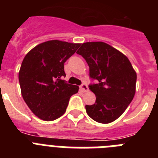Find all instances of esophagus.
Masks as SVG:
<instances>
[{
    "instance_id": "esophagus-1",
    "label": "esophagus",
    "mask_w": 158,
    "mask_h": 158,
    "mask_svg": "<svg viewBox=\"0 0 158 158\" xmlns=\"http://www.w3.org/2000/svg\"><path fill=\"white\" fill-rule=\"evenodd\" d=\"M80 89H81L83 92H87V91H89V88H88V87L86 85L85 83H83V84H82V85L80 86Z\"/></svg>"
}]
</instances>
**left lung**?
I'll use <instances>...</instances> for the list:
<instances>
[{
  "label": "left lung",
  "instance_id": "left-lung-1",
  "mask_svg": "<svg viewBox=\"0 0 158 158\" xmlns=\"http://www.w3.org/2000/svg\"><path fill=\"white\" fill-rule=\"evenodd\" d=\"M77 54L89 66L90 76L98 83L90 86L95 103L86 105L95 121L108 124L120 117L136 93V73L123 53L103 42H84Z\"/></svg>",
  "mask_w": 158,
  "mask_h": 158
}]
</instances>
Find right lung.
I'll return each mask as SVG.
<instances>
[{"label": "right lung", "mask_w": 158, "mask_h": 158, "mask_svg": "<svg viewBox=\"0 0 158 158\" xmlns=\"http://www.w3.org/2000/svg\"><path fill=\"white\" fill-rule=\"evenodd\" d=\"M80 43L50 40L38 44L26 54L20 68L21 92L31 112L46 121L65 113L71 96L79 87L65 83L64 63Z\"/></svg>", "instance_id": "obj_1"}]
</instances>
